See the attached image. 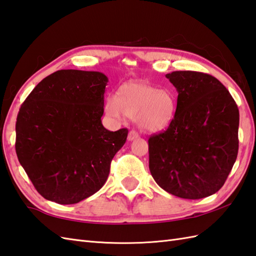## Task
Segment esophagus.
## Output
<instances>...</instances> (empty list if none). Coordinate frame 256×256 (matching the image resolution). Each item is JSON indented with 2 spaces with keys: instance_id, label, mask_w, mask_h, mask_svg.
Here are the masks:
<instances>
[{
  "instance_id": "esophagus-1",
  "label": "esophagus",
  "mask_w": 256,
  "mask_h": 256,
  "mask_svg": "<svg viewBox=\"0 0 256 256\" xmlns=\"http://www.w3.org/2000/svg\"><path fill=\"white\" fill-rule=\"evenodd\" d=\"M139 137V134L134 132V130H132V132H129L128 134V141H132L134 139H137Z\"/></svg>"
}]
</instances>
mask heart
Masks as SVG:
<instances>
[{"label":"heart","mask_w":256,"mask_h":256,"mask_svg":"<svg viewBox=\"0 0 256 256\" xmlns=\"http://www.w3.org/2000/svg\"><path fill=\"white\" fill-rule=\"evenodd\" d=\"M176 106L171 90H158L149 83L132 81L119 86L115 98L107 100L105 112L115 119H122L124 115L134 118L142 132H158L173 122Z\"/></svg>","instance_id":"heart-1"}]
</instances>
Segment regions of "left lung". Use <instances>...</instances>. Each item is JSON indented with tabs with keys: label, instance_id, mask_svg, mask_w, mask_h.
Here are the masks:
<instances>
[{
	"label": "left lung",
	"instance_id": "left-lung-1",
	"mask_svg": "<svg viewBox=\"0 0 256 256\" xmlns=\"http://www.w3.org/2000/svg\"><path fill=\"white\" fill-rule=\"evenodd\" d=\"M178 93L173 122L149 139V168L170 194L200 200L217 192L239 149V110L217 78L195 71L166 76Z\"/></svg>",
	"mask_w": 256,
	"mask_h": 256
}]
</instances>
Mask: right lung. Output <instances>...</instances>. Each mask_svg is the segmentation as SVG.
I'll use <instances>...</instances> for the list:
<instances>
[{
	"label": "right lung",
	"mask_w": 256,
	"mask_h": 256,
	"mask_svg": "<svg viewBox=\"0 0 256 256\" xmlns=\"http://www.w3.org/2000/svg\"><path fill=\"white\" fill-rule=\"evenodd\" d=\"M107 82L102 72L59 70L39 82L20 106L16 154L47 200L76 204L108 178L128 130L110 132L102 124Z\"/></svg>",
	"instance_id": "right-lung-1"
}]
</instances>
